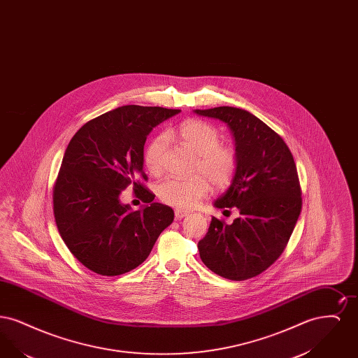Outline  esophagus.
<instances>
[{
    "label": "esophagus",
    "instance_id": "1",
    "mask_svg": "<svg viewBox=\"0 0 358 358\" xmlns=\"http://www.w3.org/2000/svg\"><path fill=\"white\" fill-rule=\"evenodd\" d=\"M187 215H189V212L182 210V209H176L174 210V219L176 220H182L184 217H187Z\"/></svg>",
    "mask_w": 358,
    "mask_h": 358
}]
</instances>
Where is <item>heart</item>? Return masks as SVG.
Returning <instances> with one entry per match:
<instances>
[{"mask_svg":"<svg viewBox=\"0 0 358 358\" xmlns=\"http://www.w3.org/2000/svg\"><path fill=\"white\" fill-rule=\"evenodd\" d=\"M166 138L177 139L196 154L189 178L169 177L157 187V194L165 204L177 208H192L208 194L210 184L217 189L228 187L238 171V155L235 146L222 143L220 131L210 123L187 120L165 136L152 138L143 150L146 171L158 176L164 168Z\"/></svg>","mask_w":358,"mask_h":358,"instance_id":"1","label":"heart"}]
</instances>
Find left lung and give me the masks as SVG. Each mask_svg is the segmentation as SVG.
<instances>
[{"label": "left lung", "instance_id": "obj_1", "mask_svg": "<svg viewBox=\"0 0 358 358\" xmlns=\"http://www.w3.org/2000/svg\"><path fill=\"white\" fill-rule=\"evenodd\" d=\"M194 113L225 122L238 155L232 184L215 206H235L240 216L231 225L212 217L200 257L222 278L245 280L266 271L289 243L302 209L296 165L283 138L251 113L228 106Z\"/></svg>", "mask_w": 358, "mask_h": 358}]
</instances>
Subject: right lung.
Masks as SVG:
<instances>
[{"label": "right lung", "instance_id": "1", "mask_svg": "<svg viewBox=\"0 0 358 358\" xmlns=\"http://www.w3.org/2000/svg\"><path fill=\"white\" fill-rule=\"evenodd\" d=\"M180 111L122 106L88 120L69 141L53 187V215L71 254L92 273L134 270L173 222L171 206L153 203L143 184V146L157 124ZM130 185L150 204L143 210L120 204V192Z\"/></svg>", "mask_w": 358, "mask_h": 358}]
</instances>
